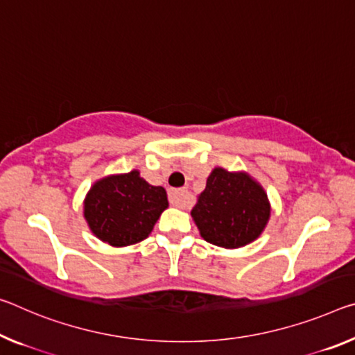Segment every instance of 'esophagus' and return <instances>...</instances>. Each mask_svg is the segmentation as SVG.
Segmentation results:
<instances>
[{
  "label": "esophagus",
  "instance_id": "1",
  "mask_svg": "<svg viewBox=\"0 0 355 355\" xmlns=\"http://www.w3.org/2000/svg\"><path fill=\"white\" fill-rule=\"evenodd\" d=\"M168 202L173 207L184 208L189 204V193L187 189H171L168 191Z\"/></svg>",
  "mask_w": 355,
  "mask_h": 355
}]
</instances>
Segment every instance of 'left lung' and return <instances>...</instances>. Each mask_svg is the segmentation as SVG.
<instances>
[{"label": "left lung", "mask_w": 355, "mask_h": 355, "mask_svg": "<svg viewBox=\"0 0 355 355\" xmlns=\"http://www.w3.org/2000/svg\"><path fill=\"white\" fill-rule=\"evenodd\" d=\"M202 239L223 248H240L256 240L270 216L267 194L246 173L216 167L191 210Z\"/></svg>", "instance_id": "left-lung-1"}]
</instances>
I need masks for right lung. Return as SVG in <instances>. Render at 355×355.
I'll use <instances>...</instances> for the list:
<instances>
[{
	"label": "right lung",
	"mask_w": 355,
	"mask_h": 355,
	"mask_svg": "<svg viewBox=\"0 0 355 355\" xmlns=\"http://www.w3.org/2000/svg\"><path fill=\"white\" fill-rule=\"evenodd\" d=\"M162 187H151L137 171L99 180L85 199V219L98 239L112 246L142 241L167 208Z\"/></svg>",
	"instance_id": "add662e5"
}]
</instances>
